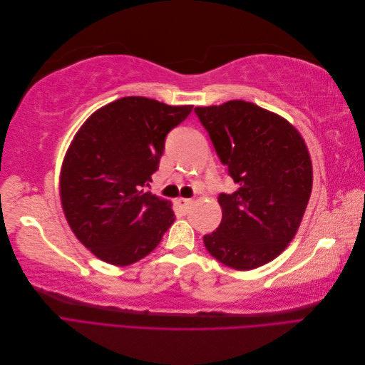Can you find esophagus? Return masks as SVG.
I'll return each instance as SVG.
<instances>
[{
	"label": "esophagus",
	"instance_id": "obj_1",
	"mask_svg": "<svg viewBox=\"0 0 365 365\" xmlns=\"http://www.w3.org/2000/svg\"><path fill=\"white\" fill-rule=\"evenodd\" d=\"M176 204H178V207L181 208V212H187V208H189V205L192 204V200H187V197H178V200H176Z\"/></svg>",
	"mask_w": 365,
	"mask_h": 365
}]
</instances>
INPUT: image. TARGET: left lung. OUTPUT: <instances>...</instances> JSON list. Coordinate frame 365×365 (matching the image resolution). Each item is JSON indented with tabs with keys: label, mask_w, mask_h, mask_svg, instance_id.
Wrapping results in <instances>:
<instances>
[{
	"label": "left lung",
	"mask_w": 365,
	"mask_h": 365,
	"mask_svg": "<svg viewBox=\"0 0 365 365\" xmlns=\"http://www.w3.org/2000/svg\"><path fill=\"white\" fill-rule=\"evenodd\" d=\"M195 114L237 184L235 193H219L222 220L204 245L225 267H262L292 240L311 196L304 140L284 118L244 101L195 108Z\"/></svg>",
	"instance_id": "8db88e82"
}]
</instances>
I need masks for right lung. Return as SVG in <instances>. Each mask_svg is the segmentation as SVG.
<instances>
[{"label":"right lung","instance_id":"1","mask_svg":"<svg viewBox=\"0 0 365 365\" xmlns=\"http://www.w3.org/2000/svg\"><path fill=\"white\" fill-rule=\"evenodd\" d=\"M193 106L123 97L96 111L77 132L61 172V201L76 237L106 263L126 267L157 248L175 215L145 192L165 137Z\"/></svg>","mask_w":365,"mask_h":365}]
</instances>
